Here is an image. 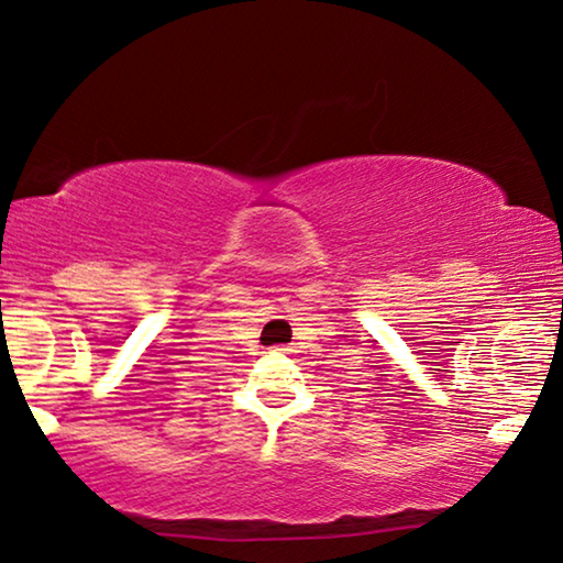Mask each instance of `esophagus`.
<instances>
[{
	"mask_svg": "<svg viewBox=\"0 0 563 563\" xmlns=\"http://www.w3.org/2000/svg\"><path fill=\"white\" fill-rule=\"evenodd\" d=\"M276 351H289V349H276Z\"/></svg>",
	"mask_w": 563,
	"mask_h": 563,
	"instance_id": "34e87169",
	"label": "esophagus"
}]
</instances>
